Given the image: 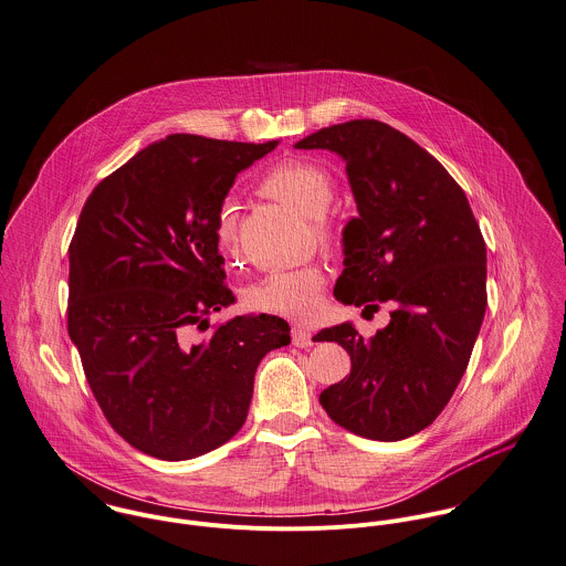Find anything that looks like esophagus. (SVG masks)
<instances>
[{"label": "esophagus", "instance_id": "34e87169", "mask_svg": "<svg viewBox=\"0 0 566 566\" xmlns=\"http://www.w3.org/2000/svg\"><path fill=\"white\" fill-rule=\"evenodd\" d=\"M293 345L297 347H311L313 345V335L304 326H293Z\"/></svg>", "mask_w": 566, "mask_h": 566}]
</instances>
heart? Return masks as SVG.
<instances>
[{
  "label": "heart",
  "mask_w": 566,
  "mask_h": 566,
  "mask_svg": "<svg viewBox=\"0 0 566 566\" xmlns=\"http://www.w3.org/2000/svg\"><path fill=\"white\" fill-rule=\"evenodd\" d=\"M260 188L271 199L289 203L311 219H317L315 227L322 240L331 238L324 223V214L331 210L335 199V181L317 164L304 159H286L275 164L262 175ZM219 242L223 249H231L235 242V206L226 201L219 212ZM326 275L319 264H304L297 269H277L249 284L244 300L253 311L280 315L289 319H308L324 295Z\"/></svg>",
  "instance_id": "obj_1"
}]
</instances>
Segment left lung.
<instances>
[{"label":"left lung","mask_w":566,"mask_h":566,"mask_svg":"<svg viewBox=\"0 0 566 566\" xmlns=\"http://www.w3.org/2000/svg\"><path fill=\"white\" fill-rule=\"evenodd\" d=\"M295 148L345 161L358 217L343 227L335 297L391 322L363 339L345 322L317 333L352 358L319 402L343 429L396 442L427 429L449 405L485 315V242L463 190L405 133L378 119L322 128Z\"/></svg>","instance_id":"8db88e82"}]
</instances>
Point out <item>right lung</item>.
<instances>
[{
  "instance_id": "obj_1",
  "label": "right lung",
  "mask_w": 566,
  "mask_h": 566,
  "mask_svg": "<svg viewBox=\"0 0 566 566\" xmlns=\"http://www.w3.org/2000/svg\"><path fill=\"white\" fill-rule=\"evenodd\" d=\"M280 142L175 133L90 195L70 244L67 331L115 431L137 451L184 461L247 420L260 360L291 343L275 315H240L219 253V212L235 175Z\"/></svg>"
}]
</instances>
